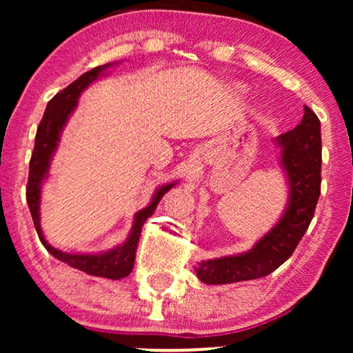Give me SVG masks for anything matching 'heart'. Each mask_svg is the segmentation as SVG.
Masks as SVG:
<instances>
[{
  "instance_id": "obj_1",
  "label": "heart",
  "mask_w": 353,
  "mask_h": 353,
  "mask_svg": "<svg viewBox=\"0 0 353 353\" xmlns=\"http://www.w3.org/2000/svg\"><path fill=\"white\" fill-rule=\"evenodd\" d=\"M234 88H236V90H238V91H243V90H244V86H243V85H236V86H234Z\"/></svg>"
}]
</instances>
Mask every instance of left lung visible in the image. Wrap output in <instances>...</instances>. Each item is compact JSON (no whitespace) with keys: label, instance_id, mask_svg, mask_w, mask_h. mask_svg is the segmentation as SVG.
<instances>
[{"label":"left lung","instance_id":"8db88e82","mask_svg":"<svg viewBox=\"0 0 353 353\" xmlns=\"http://www.w3.org/2000/svg\"><path fill=\"white\" fill-rule=\"evenodd\" d=\"M274 141L281 148L279 163L289 188L284 214L252 249L197 263L194 270L202 283L230 284L267 276L291 257L305 234L321 186V125L316 114L303 105L302 122Z\"/></svg>","mask_w":353,"mask_h":353}]
</instances>
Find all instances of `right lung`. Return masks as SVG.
I'll list each match as a JSON object with an SVG mask.
<instances>
[{
  "instance_id": "1",
  "label": "right lung",
  "mask_w": 353,
  "mask_h": 353,
  "mask_svg": "<svg viewBox=\"0 0 353 353\" xmlns=\"http://www.w3.org/2000/svg\"><path fill=\"white\" fill-rule=\"evenodd\" d=\"M115 64V62H114ZM112 62L109 64L94 67L90 72H85L83 75L79 77L74 83H70L67 88L59 91L54 98H52L46 105L45 114L40 125H38L37 137H35V148H33L32 159H30V170H28V183H27V202L28 209H30L33 223H35V230L40 238L41 244L45 245L48 252L52 257H56L61 262H64L72 268L80 270L91 274V276L99 278H109V279H122L128 276L132 272L134 263V255H137V248L139 243V236H141V228L149 216L154 214L159 201L162 199L167 191H170L173 186L178 185V181L167 183V185L159 186L156 192H154L152 199L149 204L137 212L133 220L132 231H130L128 238L125 243L119 244L117 248L105 250V252L99 254H69L62 252V250L52 248L48 244L41 231L40 225V201H41V185L48 178L50 173V163L51 159L54 156L57 144L61 141L62 130H64L67 120L74 112L77 104H79V98L81 91L88 88V86L104 75V72L109 67L114 65Z\"/></svg>"
}]
</instances>
